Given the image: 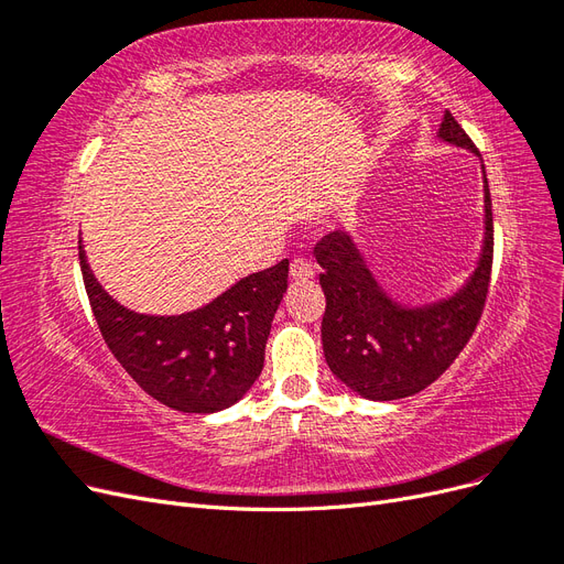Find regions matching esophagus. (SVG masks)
I'll list each match as a JSON object with an SVG mask.
<instances>
[{"label":"esophagus","instance_id":"obj_1","mask_svg":"<svg viewBox=\"0 0 564 564\" xmlns=\"http://www.w3.org/2000/svg\"><path fill=\"white\" fill-rule=\"evenodd\" d=\"M289 278L294 282H308L315 278V265L308 259H294L289 263Z\"/></svg>","mask_w":564,"mask_h":564}]
</instances>
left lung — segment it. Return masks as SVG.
I'll use <instances>...</instances> for the list:
<instances>
[{"label": "left lung", "instance_id": "8db88e82", "mask_svg": "<svg viewBox=\"0 0 564 564\" xmlns=\"http://www.w3.org/2000/svg\"><path fill=\"white\" fill-rule=\"evenodd\" d=\"M440 139L477 152L447 110ZM485 172V166H482ZM494 224L485 178V247L473 278L458 294L425 308H402L383 294L348 232H329L315 245L327 308L322 348L336 379L367 400H400L429 388L466 348L482 317L491 280Z\"/></svg>", "mask_w": 564, "mask_h": 564}]
</instances>
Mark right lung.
Returning a JSON list of instances; mask_svg holds the SVG:
<instances>
[{
	"mask_svg": "<svg viewBox=\"0 0 564 564\" xmlns=\"http://www.w3.org/2000/svg\"><path fill=\"white\" fill-rule=\"evenodd\" d=\"M84 286L106 346L150 398L185 414L220 412L259 379L289 261L253 272L193 313L127 311L94 278L79 240Z\"/></svg>",
	"mask_w": 564,
	"mask_h": 564,
	"instance_id": "add662e5",
	"label": "right lung"
}]
</instances>
